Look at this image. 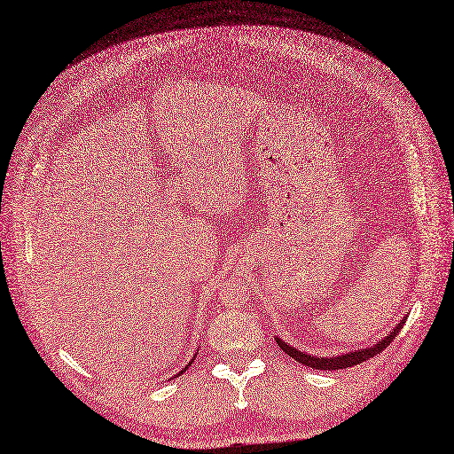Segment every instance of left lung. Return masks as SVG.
I'll use <instances>...</instances> for the list:
<instances>
[{"instance_id":"8db88e82","label":"left lung","mask_w":454,"mask_h":454,"mask_svg":"<svg viewBox=\"0 0 454 454\" xmlns=\"http://www.w3.org/2000/svg\"><path fill=\"white\" fill-rule=\"evenodd\" d=\"M404 325V319L401 323H397V327L387 334L384 340L377 341L373 348H368V349H360V351H353V353H345V355H340V356H333V358H323V356H314V355H307L303 351H297L294 349L292 345H288L286 341H283L280 338H277V343L278 348L283 349L288 356H292L294 360L301 362L303 365H309V368L312 370H325V372H333V370H343V368H351V365H356L360 362H365L373 358L375 355H379L380 351H384L387 345H390L395 336L401 333Z\"/></svg>"}]
</instances>
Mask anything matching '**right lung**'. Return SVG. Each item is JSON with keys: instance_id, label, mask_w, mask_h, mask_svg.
I'll return each mask as SVG.
<instances>
[{"instance_id": "obj_1", "label": "right lung", "mask_w": 454, "mask_h": 454, "mask_svg": "<svg viewBox=\"0 0 454 454\" xmlns=\"http://www.w3.org/2000/svg\"><path fill=\"white\" fill-rule=\"evenodd\" d=\"M188 365H190V364H188ZM188 365H186V368H188ZM186 368H184V370H183V372H186ZM183 372H179V375H181V373H183ZM179 375H176V377H179Z\"/></svg>"}]
</instances>
